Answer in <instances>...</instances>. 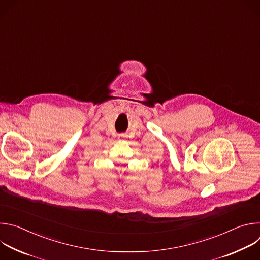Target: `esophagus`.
I'll return each instance as SVG.
<instances>
[{
  "instance_id": "1",
  "label": "esophagus",
  "mask_w": 260,
  "mask_h": 260,
  "mask_svg": "<svg viewBox=\"0 0 260 260\" xmlns=\"http://www.w3.org/2000/svg\"><path fill=\"white\" fill-rule=\"evenodd\" d=\"M125 138H126V135H125V134H119V135H118V139H119V140H124Z\"/></svg>"
}]
</instances>
